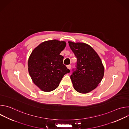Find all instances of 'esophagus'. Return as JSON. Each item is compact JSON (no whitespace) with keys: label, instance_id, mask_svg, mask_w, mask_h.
I'll use <instances>...</instances> for the list:
<instances>
[{"label":"esophagus","instance_id":"esophagus-1","mask_svg":"<svg viewBox=\"0 0 129 129\" xmlns=\"http://www.w3.org/2000/svg\"><path fill=\"white\" fill-rule=\"evenodd\" d=\"M67 67L68 69H70L71 68V65H68L67 66Z\"/></svg>","mask_w":129,"mask_h":129}]
</instances>
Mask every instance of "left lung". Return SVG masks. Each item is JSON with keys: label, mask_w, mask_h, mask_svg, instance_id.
Wrapping results in <instances>:
<instances>
[{"label": "left lung", "mask_w": 129, "mask_h": 129, "mask_svg": "<svg viewBox=\"0 0 129 129\" xmlns=\"http://www.w3.org/2000/svg\"><path fill=\"white\" fill-rule=\"evenodd\" d=\"M69 47L77 58L75 68L70 78L75 89L81 93H87L101 83L104 67L98 53L84 43L68 42Z\"/></svg>", "instance_id": "1"}]
</instances>
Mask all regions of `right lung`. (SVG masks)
I'll use <instances>...</instances> for the list:
<instances>
[{
  "instance_id": "add662e5",
  "label": "right lung",
  "mask_w": 129,
  "mask_h": 129,
  "mask_svg": "<svg viewBox=\"0 0 129 129\" xmlns=\"http://www.w3.org/2000/svg\"><path fill=\"white\" fill-rule=\"evenodd\" d=\"M66 46L64 41L56 40L41 43L32 51L28 61V70L36 85L42 91L56 89L63 76L70 70L63 64L61 52Z\"/></svg>"
}]
</instances>
